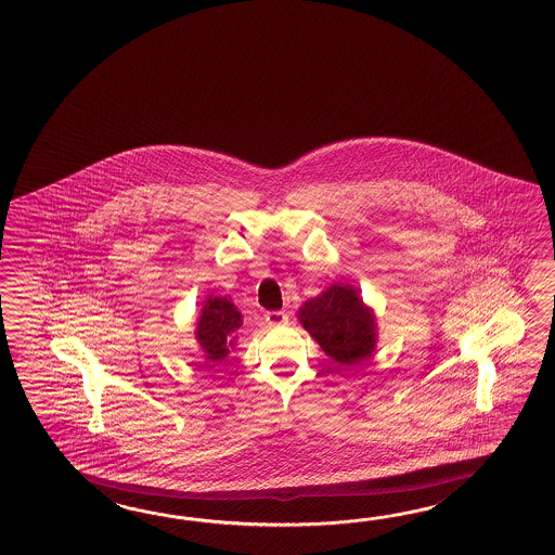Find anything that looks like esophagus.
<instances>
[{
    "label": "esophagus",
    "mask_w": 555,
    "mask_h": 555,
    "mask_svg": "<svg viewBox=\"0 0 555 555\" xmlns=\"http://www.w3.org/2000/svg\"><path fill=\"white\" fill-rule=\"evenodd\" d=\"M263 318H266V323L273 325V327L287 323V313L285 311H268Z\"/></svg>",
    "instance_id": "34e87169"
}]
</instances>
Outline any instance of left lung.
<instances>
[{
	"instance_id": "8db88e82",
	"label": "left lung",
	"mask_w": 555,
	"mask_h": 555,
	"mask_svg": "<svg viewBox=\"0 0 555 555\" xmlns=\"http://www.w3.org/2000/svg\"><path fill=\"white\" fill-rule=\"evenodd\" d=\"M297 318L319 347L339 365H359L375 351V315L351 285H331L323 294L306 301Z\"/></svg>"
}]
</instances>
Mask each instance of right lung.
<instances>
[{"label":"right lung","instance_id":"1","mask_svg":"<svg viewBox=\"0 0 555 555\" xmlns=\"http://www.w3.org/2000/svg\"><path fill=\"white\" fill-rule=\"evenodd\" d=\"M242 325V313L228 297H208L196 323V339L201 343L204 359L210 363L224 361L236 343V330Z\"/></svg>","mask_w":555,"mask_h":555}]
</instances>
